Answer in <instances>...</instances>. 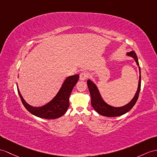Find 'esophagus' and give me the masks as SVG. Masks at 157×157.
I'll use <instances>...</instances> for the list:
<instances>
[{
  "label": "esophagus",
  "mask_w": 157,
  "mask_h": 157,
  "mask_svg": "<svg viewBox=\"0 0 157 157\" xmlns=\"http://www.w3.org/2000/svg\"><path fill=\"white\" fill-rule=\"evenodd\" d=\"M88 76H89V74H88L87 72H81V74H80V80L81 81H85V80L86 79V78L88 77Z\"/></svg>",
  "instance_id": "esophagus-1"
}]
</instances>
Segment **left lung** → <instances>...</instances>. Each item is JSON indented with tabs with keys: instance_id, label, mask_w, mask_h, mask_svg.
<instances>
[{
	"instance_id": "8db88e82",
	"label": "left lung",
	"mask_w": 157,
	"mask_h": 157,
	"mask_svg": "<svg viewBox=\"0 0 157 157\" xmlns=\"http://www.w3.org/2000/svg\"><path fill=\"white\" fill-rule=\"evenodd\" d=\"M127 55L128 56L132 57L139 67V85L137 90L135 94V96L132 98V100L130 101L127 105H125L123 106H119V107H116L107 104L102 98L101 95L99 93V90L97 85L91 81L90 79H88L87 81V85L89 87V92L91 97V105L93 106L94 109L98 113L101 114L102 116L108 117H114L121 116L123 114L127 113L131 110L133 106L135 105V103L138 99L139 92L140 90V68L139 67V63L138 61V58L136 55L135 52L132 51L129 52L127 53Z\"/></svg>"
}]
</instances>
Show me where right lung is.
<instances>
[{"instance_id":"obj_1","label":"right lung","mask_w":157,"mask_h":157,"mask_svg":"<svg viewBox=\"0 0 157 157\" xmlns=\"http://www.w3.org/2000/svg\"><path fill=\"white\" fill-rule=\"evenodd\" d=\"M78 78V75L68 76L56 96L51 101L41 106L30 105L22 98L18 89V93L25 107L33 115L45 119H55L64 115L69 107V97Z\"/></svg>"}]
</instances>
